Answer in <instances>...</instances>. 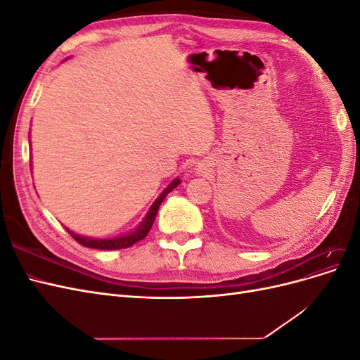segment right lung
<instances>
[{
	"instance_id": "add662e5",
	"label": "right lung",
	"mask_w": 360,
	"mask_h": 360,
	"mask_svg": "<svg viewBox=\"0 0 360 360\" xmlns=\"http://www.w3.org/2000/svg\"><path fill=\"white\" fill-rule=\"evenodd\" d=\"M180 183L179 179L174 180L169 186L160 193V197L155 201V204L151 205V209L148 210L147 216L144 217V221L141 222V225L136 228L134 233H130L127 236H122V237H115V238H90V237H84V236H78L72 233L70 230L69 234L75 238L76 242L79 245L85 246V248H93V249H103V250H114V249H124V248H130L132 245H135L136 242L143 240V238L148 234L151 225H153L155 219H156V214L159 210V205L162 204V201L165 200L167 195L174 189L177 188V184Z\"/></svg>"
}]
</instances>
